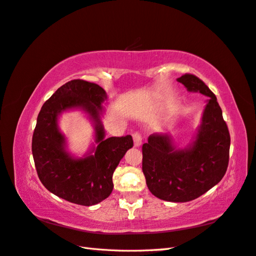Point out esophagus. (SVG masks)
<instances>
[{
	"mask_svg": "<svg viewBox=\"0 0 256 256\" xmlns=\"http://www.w3.org/2000/svg\"><path fill=\"white\" fill-rule=\"evenodd\" d=\"M132 138H134V146H140L141 144H142V136H141L140 132H136L132 134Z\"/></svg>",
	"mask_w": 256,
	"mask_h": 256,
	"instance_id": "esophagus-1",
	"label": "esophagus"
}]
</instances>
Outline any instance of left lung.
<instances>
[{
  "label": "left lung",
  "instance_id": "8db88e82",
  "mask_svg": "<svg viewBox=\"0 0 256 256\" xmlns=\"http://www.w3.org/2000/svg\"><path fill=\"white\" fill-rule=\"evenodd\" d=\"M190 92L209 98L194 141L176 149L171 136L153 134L142 146V171L156 197L186 202L205 194L222 180L229 163L230 134L216 95L194 74L178 78Z\"/></svg>",
  "mask_w": 256,
  "mask_h": 256
}]
</instances>
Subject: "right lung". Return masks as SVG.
<instances>
[{
	"instance_id": "obj_1",
	"label": "right lung",
	"mask_w": 256,
	"mask_h": 256,
	"mask_svg": "<svg viewBox=\"0 0 256 256\" xmlns=\"http://www.w3.org/2000/svg\"><path fill=\"white\" fill-rule=\"evenodd\" d=\"M106 98L98 84L69 81L42 105L34 130L32 151L39 180L50 192L78 205H96L110 195L114 171L134 146L130 134L105 139L100 112ZM72 108L88 112L96 128L98 146L80 159L66 152L65 138L58 127L60 114Z\"/></svg>"
}]
</instances>
